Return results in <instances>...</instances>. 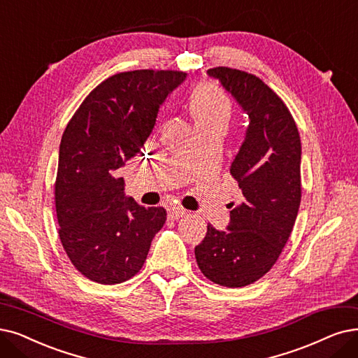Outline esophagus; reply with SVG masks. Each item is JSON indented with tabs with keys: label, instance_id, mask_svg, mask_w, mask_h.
<instances>
[{
	"label": "esophagus",
	"instance_id": "obj_1",
	"mask_svg": "<svg viewBox=\"0 0 358 358\" xmlns=\"http://www.w3.org/2000/svg\"><path fill=\"white\" fill-rule=\"evenodd\" d=\"M169 216L171 217V219H180V217H183V216H187V210H183V208H180V207H171L170 210H169Z\"/></svg>",
	"mask_w": 358,
	"mask_h": 358
}]
</instances>
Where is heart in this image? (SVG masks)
I'll return each instance as SVG.
<instances>
[{
    "label": "heart",
    "mask_w": 358,
    "mask_h": 358,
    "mask_svg": "<svg viewBox=\"0 0 358 358\" xmlns=\"http://www.w3.org/2000/svg\"><path fill=\"white\" fill-rule=\"evenodd\" d=\"M191 111L196 126L220 123L227 124L231 119L232 106L229 98L213 85L199 88L191 101Z\"/></svg>",
    "instance_id": "b5f03b06"
}]
</instances>
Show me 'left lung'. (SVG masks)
<instances>
[{
	"label": "left lung",
	"mask_w": 358,
	"mask_h": 358,
	"mask_svg": "<svg viewBox=\"0 0 358 358\" xmlns=\"http://www.w3.org/2000/svg\"><path fill=\"white\" fill-rule=\"evenodd\" d=\"M207 75L248 116L231 164L244 201L231 211L226 231L207 226L195 259L211 282L241 288L264 276L289 239L301 203V139L288 107L262 79L229 67Z\"/></svg>",
	"instance_id": "left-lung-1"
}]
</instances>
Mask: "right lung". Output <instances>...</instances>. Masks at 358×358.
<instances>
[{
  "instance_id": "obj_1",
  "label": "right lung",
  "mask_w": 358,
  "mask_h": 358,
  "mask_svg": "<svg viewBox=\"0 0 358 358\" xmlns=\"http://www.w3.org/2000/svg\"><path fill=\"white\" fill-rule=\"evenodd\" d=\"M185 79L173 70L123 71L99 83L69 122L55 210L63 248L85 278L114 285L144 266L167 213L127 196L116 170L141 154L162 104Z\"/></svg>"
}]
</instances>
